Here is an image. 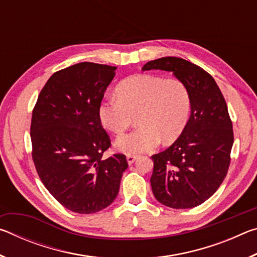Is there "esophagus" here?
Segmentation results:
<instances>
[{"instance_id":"esophagus-1","label":"esophagus","mask_w":257,"mask_h":257,"mask_svg":"<svg viewBox=\"0 0 257 257\" xmlns=\"http://www.w3.org/2000/svg\"><path fill=\"white\" fill-rule=\"evenodd\" d=\"M137 159V155H134V154H128L127 155V161H128V164H133L135 161Z\"/></svg>"}]
</instances>
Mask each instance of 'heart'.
I'll return each instance as SVG.
<instances>
[{
  "mask_svg": "<svg viewBox=\"0 0 257 257\" xmlns=\"http://www.w3.org/2000/svg\"><path fill=\"white\" fill-rule=\"evenodd\" d=\"M115 97L98 105V119L108 132L122 134L136 116L138 127L120 136L116 149L128 154L155 149L161 139L170 144L180 136L190 114V94L176 78L138 73L121 80Z\"/></svg>",
  "mask_w": 257,
  "mask_h": 257,
  "instance_id": "1",
  "label": "heart"
}]
</instances>
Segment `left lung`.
Instances as JSON below:
<instances>
[{
	"label": "left lung",
	"mask_w": 257,
	"mask_h": 257,
	"mask_svg": "<svg viewBox=\"0 0 257 257\" xmlns=\"http://www.w3.org/2000/svg\"><path fill=\"white\" fill-rule=\"evenodd\" d=\"M172 72L187 86L191 114L173 144L152 155L155 198L171 208H190L210 198L227 176L233 144L232 122L222 93L210 73L189 61L167 56L143 70Z\"/></svg>",
	"instance_id": "1"
}]
</instances>
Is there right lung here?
Returning <instances> with one entry per match:
<instances>
[{"label":"right lung","mask_w":257,"mask_h":257,"mask_svg":"<svg viewBox=\"0 0 257 257\" xmlns=\"http://www.w3.org/2000/svg\"><path fill=\"white\" fill-rule=\"evenodd\" d=\"M115 69L81 62L56 71L33 110L32 156L38 176L61 205L80 214L110 205L128 168L123 154L103 158L111 141L97 110Z\"/></svg>","instance_id":"1"}]
</instances>
